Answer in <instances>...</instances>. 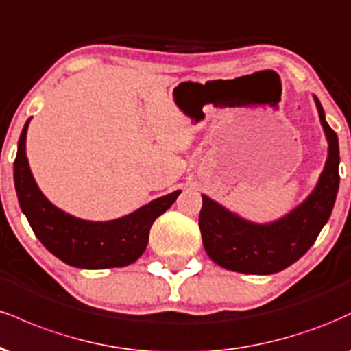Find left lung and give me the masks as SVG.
Here are the masks:
<instances>
[{
    "label": "left lung",
    "instance_id": "obj_1",
    "mask_svg": "<svg viewBox=\"0 0 351 351\" xmlns=\"http://www.w3.org/2000/svg\"><path fill=\"white\" fill-rule=\"evenodd\" d=\"M313 100L328 142V155L315 188L300 204L271 223H254L201 195L199 229L203 245L211 261L221 267L254 276L284 271L312 247L322 228L327 224L340 184V152L338 136L325 120L320 100L315 95Z\"/></svg>",
    "mask_w": 351,
    "mask_h": 351
}]
</instances>
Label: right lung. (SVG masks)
Listing matches in <instances>:
<instances>
[{
  "mask_svg": "<svg viewBox=\"0 0 351 351\" xmlns=\"http://www.w3.org/2000/svg\"><path fill=\"white\" fill-rule=\"evenodd\" d=\"M24 123L14 160V188L19 206L44 247L79 269L123 267L145 252L153 221L175 203L181 189L160 196L136 211L110 221L80 219L52 204L36 183L26 156Z\"/></svg>",
  "mask_w": 351,
  "mask_h": 351,
  "instance_id": "add662e5",
  "label": "right lung"
}]
</instances>
